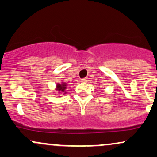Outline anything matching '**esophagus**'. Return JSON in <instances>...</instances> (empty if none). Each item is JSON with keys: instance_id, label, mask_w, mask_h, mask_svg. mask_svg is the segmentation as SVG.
Instances as JSON below:
<instances>
[{"instance_id": "obj_1", "label": "esophagus", "mask_w": 157, "mask_h": 157, "mask_svg": "<svg viewBox=\"0 0 157 157\" xmlns=\"http://www.w3.org/2000/svg\"><path fill=\"white\" fill-rule=\"evenodd\" d=\"M87 81H88V78H87V77H85V78H82V80H81V82H87Z\"/></svg>"}]
</instances>
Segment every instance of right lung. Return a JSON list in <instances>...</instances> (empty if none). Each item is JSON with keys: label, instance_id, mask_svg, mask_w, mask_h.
I'll use <instances>...</instances> for the list:
<instances>
[{"label": "right lung", "instance_id": "obj_1", "mask_svg": "<svg viewBox=\"0 0 157 157\" xmlns=\"http://www.w3.org/2000/svg\"><path fill=\"white\" fill-rule=\"evenodd\" d=\"M67 83H65L64 82H62L61 83V84H59V83H58V84L56 85V90L57 91H59V92L61 93L62 92L64 94H66L67 92L65 91V90L67 89Z\"/></svg>", "mask_w": 157, "mask_h": 157}]
</instances>
